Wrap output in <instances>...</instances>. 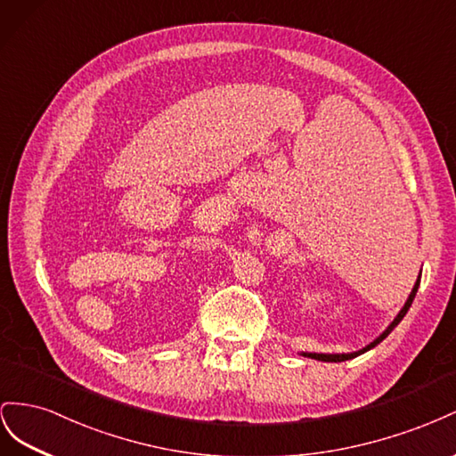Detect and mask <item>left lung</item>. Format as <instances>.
I'll return each instance as SVG.
<instances>
[{"label":"left lung","instance_id":"8db88e82","mask_svg":"<svg viewBox=\"0 0 456 456\" xmlns=\"http://www.w3.org/2000/svg\"><path fill=\"white\" fill-rule=\"evenodd\" d=\"M419 284H420V277H419V281H416V284H414V289H412V292H411V296H409V300H407V304L403 305V309L399 311V315L394 319V322L389 324V327L376 338L374 342H370L367 347H362V349H359V351H354V354H305V355H309L311 359H319V361H327V362H342V361H347V359H354V357H357V355H361V354H365V351H369V349H372L376 344H380L384 338L392 332L397 324L401 322V319L407 315V311H409V307H411V304H412V300H414V296H416V290H419Z\"/></svg>","mask_w":456,"mask_h":456}]
</instances>
